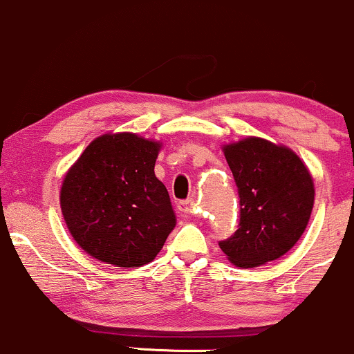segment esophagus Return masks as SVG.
Here are the masks:
<instances>
[{
  "instance_id": "obj_1",
  "label": "esophagus",
  "mask_w": 354,
  "mask_h": 354,
  "mask_svg": "<svg viewBox=\"0 0 354 354\" xmlns=\"http://www.w3.org/2000/svg\"><path fill=\"white\" fill-rule=\"evenodd\" d=\"M178 207H180L182 212L192 214L194 212V207H196V201H194V198H187V201H182V202H178Z\"/></svg>"
}]
</instances>
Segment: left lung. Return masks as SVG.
Listing matches in <instances>:
<instances>
[{
    "label": "left lung",
    "mask_w": 354,
    "mask_h": 354,
    "mask_svg": "<svg viewBox=\"0 0 354 354\" xmlns=\"http://www.w3.org/2000/svg\"><path fill=\"white\" fill-rule=\"evenodd\" d=\"M225 160L239 192V229L219 241L222 252L239 268L279 259L303 236L315 184L304 162L284 145L248 137L224 145Z\"/></svg>",
    "instance_id": "obj_1"
}]
</instances>
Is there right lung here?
I'll use <instances>...</instances> for the list:
<instances>
[{
  "label": "right lung",
  "instance_id": "obj_1",
  "mask_svg": "<svg viewBox=\"0 0 354 354\" xmlns=\"http://www.w3.org/2000/svg\"><path fill=\"white\" fill-rule=\"evenodd\" d=\"M160 144L135 133L95 138L63 180L59 204L71 237L117 268H138L164 248L176 214L153 167Z\"/></svg>",
  "mask_w": 354,
  "mask_h": 354
}]
</instances>
